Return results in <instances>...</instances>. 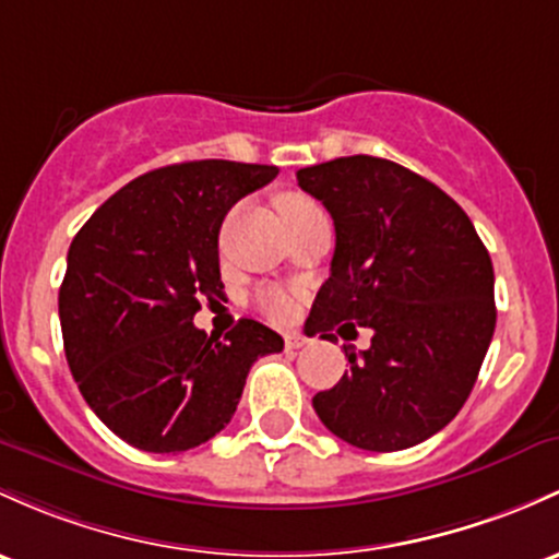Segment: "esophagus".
I'll return each instance as SVG.
<instances>
[{
    "mask_svg": "<svg viewBox=\"0 0 559 559\" xmlns=\"http://www.w3.org/2000/svg\"><path fill=\"white\" fill-rule=\"evenodd\" d=\"M284 342H286V349H299L308 345V340H305L302 334H297V331H289V334L284 336Z\"/></svg>",
    "mask_w": 559,
    "mask_h": 559,
    "instance_id": "esophagus-1",
    "label": "esophagus"
}]
</instances>
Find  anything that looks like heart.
Listing matches in <instances>:
<instances>
[{"mask_svg":"<svg viewBox=\"0 0 559 559\" xmlns=\"http://www.w3.org/2000/svg\"><path fill=\"white\" fill-rule=\"evenodd\" d=\"M312 210H321V206H318L316 201H310L308 195L292 193L281 201V214H284V217H292V214H305ZM257 305H260V310H265L267 316L278 318V321H284V318H289L294 312L292 294H286L284 289H275V286H270V289H262L260 294H257Z\"/></svg>","mask_w":559,"mask_h":559,"instance_id":"1","label":"heart"}]
</instances>
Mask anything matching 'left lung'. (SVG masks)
I'll return each mask as SVG.
<instances>
[{
    "label": "left lung",
    "instance_id": "left-lung-1",
    "mask_svg": "<svg viewBox=\"0 0 559 559\" xmlns=\"http://www.w3.org/2000/svg\"><path fill=\"white\" fill-rule=\"evenodd\" d=\"M336 230L331 275L308 336L371 329L349 369L312 408L364 451H403L440 432L475 388L496 329L493 265L472 219L435 182L377 156L297 171ZM349 347V345H347Z\"/></svg>",
    "mask_w": 559,
    "mask_h": 559
}]
</instances>
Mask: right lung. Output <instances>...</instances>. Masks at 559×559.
<instances>
[{
    "label": "right lung",
    "mask_w": 559,
    "mask_h": 559,
    "mask_svg": "<svg viewBox=\"0 0 559 559\" xmlns=\"http://www.w3.org/2000/svg\"><path fill=\"white\" fill-rule=\"evenodd\" d=\"M275 175L223 158L153 169L110 195L71 241L58 297L69 369L97 419L134 449L206 443L236 414L251 364L284 349L251 318L225 340L193 326L201 302L223 297L225 214Z\"/></svg>",
    "instance_id": "1"
}]
</instances>
